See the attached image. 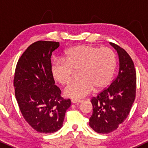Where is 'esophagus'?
Masks as SVG:
<instances>
[{
	"instance_id": "1",
	"label": "esophagus",
	"mask_w": 148,
	"mask_h": 148,
	"mask_svg": "<svg viewBox=\"0 0 148 148\" xmlns=\"http://www.w3.org/2000/svg\"><path fill=\"white\" fill-rule=\"evenodd\" d=\"M71 101H72V103H81L82 101H81V99H72V100H71Z\"/></svg>"
}]
</instances>
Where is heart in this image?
I'll return each mask as SVG.
<instances>
[{"mask_svg":"<svg viewBox=\"0 0 148 148\" xmlns=\"http://www.w3.org/2000/svg\"><path fill=\"white\" fill-rule=\"evenodd\" d=\"M115 52L109 48L91 45H78L67 49L64 59L53 62L51 72L60 84L67 85L72 81L74 72L79 71L81 79L65 88L66 96L83 98L93 89L99 91L111 83L116 68Z\"/></svg>","mask_w":148,"mask_h":148,"instance_id":"heart-1","label":"heart"}]
</instances>
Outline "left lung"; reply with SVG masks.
<instances>
[{
	"instance_id": "8db88e82",
	"label": "left lung",
	"mask_w": 148,
	"mask_h": 148,
	"mask_svg": "<svg viewBox=\"0 0 148 148\" xmlns=\"http://www.w3.org/2000/svg\"><path fill=\"white\" fill-rule=\"evenodd\" d=\"M110 45L118 54L120 68L111 85L90 100L92 114L89 125L99 134H108L118 128L130 113L136 97V74L133 60L125 49Z\"/></svg>"
}]
</instances>
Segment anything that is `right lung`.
Here are the masks:
<instances>
[{
  "mask_svg": "<svg viewBox=\"0 0 148 148\" xmlns=\"http://www.w3.org/2000/svg\"><path fill=\"white\" fill-rule=\"evenodd\" d=\"M57 42L37 41L27 48L16 64L15 97L23 118L40 133L57 132L63 124L71 100L60 96L51 72L52 52Z\"/></svg>",
  "mask_w": 148,
  "mask_h": 148,
  "instance_id": "right-lung-1",
  "label": "right lung"
}]
</instances>
